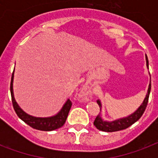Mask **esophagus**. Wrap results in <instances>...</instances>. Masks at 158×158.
I'll return each mask as SVG.
<instances>
[{
    "mask_svg": "<svg viewBox=\"0 0 158 158\" xmlns=\"http://www.w3.org/2000/svg\"><path fill=\"white\" fill-rule=\"evenodd\" d=\"M82 93L84 94H89V91H88V88H87L86 86H84V88H83V89H82Z\"/></svg>",
    "mask_w": 158,
    "mask_h": 158,
    "instance_id": "esophagus-1",
    "label": "esophagus"
}]
</instances>
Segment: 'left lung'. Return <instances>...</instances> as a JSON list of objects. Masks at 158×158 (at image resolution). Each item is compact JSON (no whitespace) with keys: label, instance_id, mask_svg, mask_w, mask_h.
Returning a JSON list of instances; mask_svg holds the SVG:
<instances>
[{"label":"left lung","instance_id":"left-lung-1","mask_svg":"<svg viewBox=\"0 0 158 158\" xmlns=\"http://www.w3.org/2000/svg\"><path fill=\"white\" fill-rule=\"evenodd\" d=\"M145 56H146L147 68L148 69V60L147 55H146ZM150 91H151V75H150L149 85H148V93L147 94H146V97H145V98L144 100H143V103L140 105L139 107L138 108L135 112L132 113L131 115H128L126 117L120 118V119H117V120H112V121L104 120L102 118L101 115L99 114L98 115H97L96 119H95V120H94V125H95V127H96L98 130H102V131H105V132H115V131H119V130H125L126 128L130 127V125H132L134 123H135L137 120H139L140 117L142 116L143 112H144L145 109L147 107L148 102ZM97 102H98V104L99 105L100 110H101V102L99 101V100H98Z\"/></svg>","mask_w":158,"mask_h":158}]
</instances>
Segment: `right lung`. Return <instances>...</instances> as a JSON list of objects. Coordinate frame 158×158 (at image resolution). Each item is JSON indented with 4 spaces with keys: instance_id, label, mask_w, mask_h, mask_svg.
I'll use <instances>...</instances> for the list:
<instances>
[{
    "instance_id": "right-lung-1",
    "label": "right lung",
    "mask_w": 158,
    "mask_h": 158,
    "mask_svg": "<svg viewBox=\"0 0 158 158\" xmlns=\"http://www.w3.org/2000/svg\"><path fill=\"white\" fill-rule=\"evenodd\" d=\"M13 81H14V72L11 76L10 81V94L11 99H12V104L13 107L15 110L16 114L21 120L31 126L33 129L43 131H52L56 129H59L64 125L65 120L67 119L69 111L72 106V102L69 99H68L64 106H62L59 112L56 115L51 116V117H35L33 115L27 114L25 111H23L20 108V106L16 102L15 97H14L13 92Z\"/></svg>"
}]
</instances>
